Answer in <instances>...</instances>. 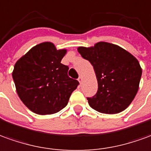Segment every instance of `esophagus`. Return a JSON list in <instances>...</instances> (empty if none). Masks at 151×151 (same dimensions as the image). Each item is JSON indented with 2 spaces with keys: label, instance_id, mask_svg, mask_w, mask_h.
<instances>
[{
  "label": "esophagus",
  "instance_id": "1",
  "mask_svg": "<svg viewBox=\"0 0 151 151\" xmlns=\"http://www.w3.org/2000/svg\"><path fill=\"white\" fill-rule=\"evenodd\" d=\"M78 81L81 84V82H82V77H81V76H80V77L78 78Z\"/></svg>",
  "mask_w": 151,
  "mask_h": 151
}]
</instances>
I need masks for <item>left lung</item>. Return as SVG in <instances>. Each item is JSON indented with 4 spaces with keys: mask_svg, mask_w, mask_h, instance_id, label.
<instances>
[{
    "mask_svg": "<svg viewBox=\"0 0 151 151\" xmlns=\"http://www.w3.org/2000/svg\"><path fill=\"white\" fill-rule=\"evenodd\" d=\"M78 52L93 65L98 80L97 93L87 98L89 106L105 114L124 111L138 91L142 70L137 59L121 47L107 42L79 47Z\"/></svg>",
    "mask_w": 151,
    "mask_h": 151,
    "instance_id": "1",
    "label": "left lung"
}]
</instances>
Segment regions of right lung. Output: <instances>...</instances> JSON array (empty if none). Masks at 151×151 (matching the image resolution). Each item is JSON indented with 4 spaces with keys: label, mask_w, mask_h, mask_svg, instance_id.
Segmentation results:
<instances>
[{
    "label": "right lung",
    "mask_w": 151,
    "mask_h": 151,
    "mask_svg": "<svg viewBox=\"0 0 151 151\" xmlns=\"http://www.w3.org/2000/svg\"><path fill=\"white\" fill-rule=\"evenodd\" d=\"M66 50L51 42L32 48L14 65L12 76L23 104L38 115H51L63 109L79 82L67 76L69 67L61 63Z\"/></svg>",
    "instance_id": "obj_1"
}]
</instances>
